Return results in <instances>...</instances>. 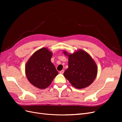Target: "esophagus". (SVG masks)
I'll return each instance as SVG.
<instances>
[{
	"label": "esophagus",
	"mask_w": 122,
	"mask_h": 122,
	"mask_svg": "<svg viewBox=\"0 0 122 122\" xmlns=\"http://www.w3.org/2000/svg\"><path fill=\"white\" fill-rule=\"evenodd\" d=\"M60 73H61V74H63L64 73V70H62L61 71H60Z\"/></svg>",
	"instance_id": "esophagus-1"
}]
</instances>
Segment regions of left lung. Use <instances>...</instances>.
I'll return each mask as SVG.
<instances>
[{
    "instance_id": "left-lung-1",
    "label": "left lung",
    "mask_w": 122,
    "mask_h": 122,
    "mask_svg": "<svg viewBox=\"0 0 122 122\" xmlns=\"http://www.w3.org/2000/svg\"><path fill=\"white\" fill-rule=\"evenodd\" d=\"M68 56V68L64 76L72 86L76 88H83L93 82L96 77L98 67L90 54L81 49L73 53L64 51Z\"/></svg>"
}]
</instances>
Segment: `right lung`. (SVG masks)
I'll list each match as a JSON object with an SVG mask.
<instances>
[{
    "label": "right lung",
    "mask_w": 122,
    "mask_h": 122,
    "mask_svg": "<svg viewBox=\"0 0 122 122\" xmlns=\"http://www.w3.org/2000/svg\"><path fill=\"white\" fill-rule=\"evenodd\" d=\"M52 52L46 48L36 51L25 65V74L33 86L45 89L50 86L58 72L51 61Z\"/></svg>",
    "instance_id": "right-lung-1"
}]
</instances>
